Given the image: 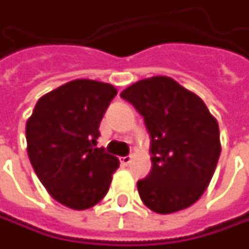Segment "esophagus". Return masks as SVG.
<instances>
[{"mask_svg": "<svg viewBox=\"0 0 249 249\" xmlns=\"http://www.w3.org/2000/svg\"><path fill=\"white\" fill-rule=\"evenodd\" d=\"M130 162H131V157H122V158H120V163H122L123 166H127Z\"/></svg>", "mask_w": 249, "mask_h": 249, "instance_id": "34e87169", "label": "esophagus"}]
</instances>
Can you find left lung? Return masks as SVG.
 Instances as JSON below:
<instances>
[{
	"mask_svg": "<svg viewBox=\"0 0 249 249\" xmlns=\"http://www.w3.org/2000/svg\"><path fill=\"white\" fill-rule=\"evenodd\" d=\"M120 97L144 118L151 137L152 167L137 181L141 201L162 215L193 205L220 155L219 126L204 101L166 76L140 80Z\"/></svg>",
	"mask_w": 249,
	"mask_h": 249,
	"instance_id": "obj_1",
	"label": "left lung"
}]
</instances>
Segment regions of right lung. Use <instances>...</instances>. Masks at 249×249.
Listing matches in <instances>:
<instances>
[{
  "label": "right lung",
  "mask_w": 249,
  "mask_h": 249,
  "mask_svg": "<svg viewBox=\"0 0 249 249\" xmlns=\"http://www.w3.org/2000/svg\"><path fill=\"white\" fill-rule=\"evenodd\" d=\"M116 94L107 83L73 80L37 101L26 123L30 163L62 205L89 209L109 190L119 160L95 145L101 119Z\"/></svg>",
  "instance_id": "add662e5"
}]
</instances>
